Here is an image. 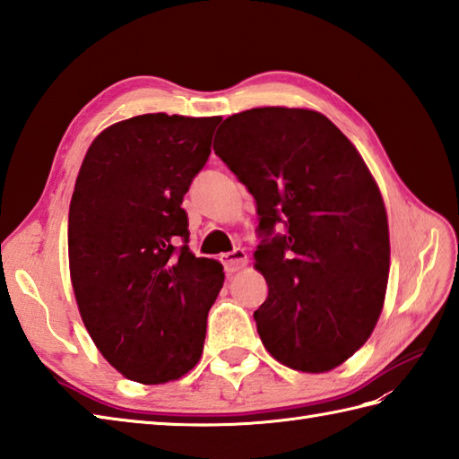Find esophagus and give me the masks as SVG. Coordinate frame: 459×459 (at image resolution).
Returning a JSON list of instances; mask_svg holds the SVG:
<instances>
[{"label":"esophagus","instance_id":"34e87169","mask_svg":"<svg viewBox=\"0 0 459 459\" xmlns=\"http://www.w3.org/2000/svg\"><path fill=\"white\" fill-rule=\"evenodd\" d=\"M220 261L228 273H236L247 264V253L243 249H233L231 253H223V255H220Z\"/></svg>","mask_w":459,"mask_h":459}]
</instances>
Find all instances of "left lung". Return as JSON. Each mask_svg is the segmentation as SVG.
I'll list each match as a JSON object with an SVG mask.
<instances>
[{
    "label": "left lung",
    "mask_w": 459,
    "mask_h": 459,
    "mask_svg": "<svg viewBox=\"0 0 459 459\" xmlns=\"http://www.w3.org/2000/svg\"><path fill=\"white\" fill-rule=\"evenodd\" d=\"M218 131L213 151L257 202L255 267L269 294L253 318L263 345L290 369L338 368L383 310L391 246L379 186L318 111L253 108Z\"/></svg>",
    "instance_id": "obj_1"
}]
</instances>
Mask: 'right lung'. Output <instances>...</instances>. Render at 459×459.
<instances>
[{"label":"right lung","mask_w":459,"mask_h":459,"mask_svg":"<svg viewBox=\"0 0 459 459\" xmlns=\"http://www.w3.org/2000/svg\"><path fill=\"white\" fill-rule=\"evenodd\" d=\"M220 121H119L91 141L80 167L68 212L70 279L90 338L131 381H177L200 361L223 267L188 249L180 204Z\"/></svg>","instance_id":"obj_1"}]
</instances>
